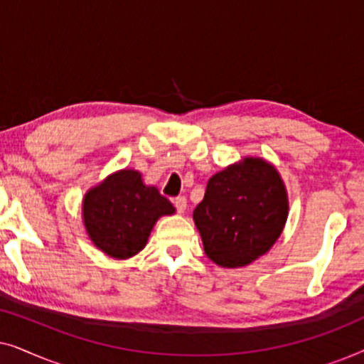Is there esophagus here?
Instances as JSON below:
<instances>
[{"label": "esophagus", "instance_id": "esophagus-1", "mask_svg": "<svg viewBox=\"0 0 364 364\" xmlns=\"http://www.w3.org/2000/svg\"><path fill=\"white\" fill-rule=\"evenodd\" d=\"M173 205H176L178 213H183L187 208V198L186 197H177L173 198Z\"/></svg>", "mask_w": 364, "mask_h": 364}]
</instances>
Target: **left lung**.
Masks as SVG:
<instances>
[{
	"mask_svg": "<svg viewBox=\"0 0 364 364\" xmlns=\"http://www.w3.org/2000/svg\"><path fill=\"white\" fill-rule=\"evenodd\" d=\"M287 215V191L277 168L247 157L210 177L193 222L207 257L220 267L237 268L270 250Z\"/></svg>",
	"mask_w": 364,
	"mask_h": 364,
	"instance_id": "obj_1",
	"label": "left lung"
}]
</instances>
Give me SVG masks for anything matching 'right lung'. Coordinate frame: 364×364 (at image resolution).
I'll use <instances>...</instances> for the list:
<instances>
[{"label": "right lung", "instance_id": "add662e5", "mask_svg": "<svg viewBox=\"0 0 364 364\" xmlns=\"http://www.w3.org/2000/svg\"><path fill=\"white\" fill-rule=\"evenodd\" d=\"M176 208L156 187H146L141 173L121 171L91 188L82 202L86 230L112 258H129L146 247L159 217Z\"/></svg>", "mask_w": 364, "mask_h": 364}]
</instances>
